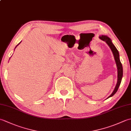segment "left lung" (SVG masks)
I'll use <instances>...</instances> for the list:
<instances>
[{
	"mask_svg": "<svg viewBox=\"0 0 131 131\" xmlns=\"http://www.w3.org/2000/svg\"><path fill=\"white\" fill-rule=\"evenodd\" d=\"M99 38L101 40L105 41V42L106 43V44L108 46V47H110L111 50H112L113 54L114 55V59H115V62H116V67H117V70H117V71H118V79H117L118 81H117V83H116L115 87L112 92V93L107 97V99H108L109 97H111L114 95L115 93L117 92L119 87L120 86L122 77H123V67H122V63L120 61V58H119V52L117 50V49L116 48L115 46L113 44L112 40H111V39L110 38H108L106 35H100Z\"/></svg>",
	"mask_w": 131,
	"mask_h": 131,
	"instance_id": "obj_1",
	"label": "left lung"
}]
</instances>
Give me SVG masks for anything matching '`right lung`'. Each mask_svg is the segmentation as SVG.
<instances>
[{
	"mask_svg": "<svg viewBox=\"0 0 131 131\" xmlns=\"http://www.w3.org/2000/svg\"><path fill=\"white\" fill-rule=\"evenodd\" d=\"M20 43H21V42H20ZM20 43H18V44H17V46H18V45H19V44H20ZM17 46H16V47H15V49H16V47H17ZM9 59H10V58H9Z\"/></svg>",
	"mask_w": 131,
	"mask_h": 131,
	"instance_id": "add662e5",
	"label": "right lung"
}]
</instances>
